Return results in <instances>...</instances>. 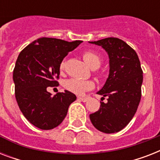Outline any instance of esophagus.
Instances as JSON below:
<instances>
[{"mask_svg": "<svg viewBox=\"0 0 160 160\" xmlns=\"http://www.w3.org/2000/svg\"><path fill=\"white\" fill-rule=\"evenodd\" d=\"M78 100H81L82 102H86L88 100V98L86 97H78Z\"/></svg>", "mask_w": 160, "mask_h": 160, "instance_id": "1", "label": "esophagus"}]
</instances>
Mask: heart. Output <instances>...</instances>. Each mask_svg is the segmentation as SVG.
<instances>
[{"mask_svg":"<svg viewBox=\"0 0 160 160\" xmlns=\"http://www.w3.org/2000/svg\"><path fill=\"white\" fill-rule=\"evenodd\" d=\"M83 59L90 68L97 69L101 64V58L93 51H86L83 54ZM65 68V61H62L60 65V70ZM95 86V84L90 80H81L79 79L71 78L66 80L64 83V87L70 92L75 95H82L86 91L91 90Z\"/></svg>","mask_w":160,"mask_h":160,"instance_id":"heart-1","label":"heart"}]
</instances>
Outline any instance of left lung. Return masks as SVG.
<instances>
[{
    "label": "left lung",
    "mask_w": 160,
    "mask_h": 160,
    "mask_svg": "<svg viewBox=\"0 0 160 160\" xmlns=\"http://www.w3.org/2000/svg\"><path fill=\"white\" fill-rule=\"evenodd\" d=\"M89 43L101 46L109 56V71L105 84L97 94L101 100L99 110L90 114V121L106 134L123 129L133 119L141 99L143 71L134 50L119 38L109 37Z\"/></svg>",
    "instance_id": "obj_1"
}]
</instances>
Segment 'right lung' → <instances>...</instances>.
I'll return each mask as SVG.
<instances>
[{"mask_svg":"<svg viewBox=\"0 0 160 160\" xmlns=\"http://www.w3.org/2000/svg\"><path fill=\"white\" fill-rule=\"evenodd\" d=\"M81 42L42 37L19 54L13 70L16 101L24 116L39 129L48 130L61 124L70 105L76 100L68 90L52 96L46 89L59 85L55 80L60 64Z\"/></svg>","mask_w":160,"mask_h":160,"instance_id":"1","label":"right lung"}]
</instances>
